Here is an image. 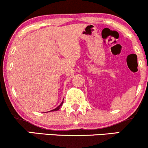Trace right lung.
Segmentation results:
<instances>
[{
  "label": "right lung",
  "instance_id": "1",
  "mask_svg": "<svg viewBox=\"0 0 148 148\" xmlns=\"http://www.w3.org/2000/svg\"><path fill=\"white\" fill-rule=\"evenodd\" d=\"M64 103V101H62V102H61V103L60 104V105H59V106H58V107H56L55 109H54V110H50V112L51 111H56V110H59V109H60V108H61V106H62V104Z\"/></svg>",
  "mask_w": 148,
  "mask_h": 148
}]
</instances>
